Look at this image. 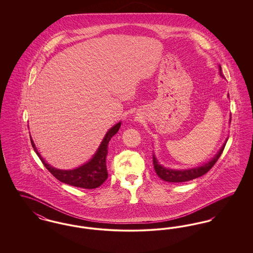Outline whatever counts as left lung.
<instances>
[{"label":"left lung","mask_w":253,"mask_h":253,"mask_svg":"<svg viewBox=\"0 0 253 253\" xmlns=\"http://www.w3.org/2000/svg\"><path fill=\"white\" fill-rule=\"evenodd\" d=\"M219 68H220V76L222 78H224V75L222 73L221 66H219ZM227 141H228V139L226 140V142L222 146L220 151L217 153L216 156L213 157L210 162L202 165L201 167L189 169H166L162 167L160 164H158L157 158L155 157V156H153L154 168L156 169L157 175L162 180L167 181V182H173V183H179V182L193 180V179H195L197 177H200V176L204 175L205 173H207L214 166V164L216 163L217 160L219 159V157H221V155H222V153H223V151L225 149V146H226Z\"/></svg>","instance_id":"8db88e82"}]
</instances>
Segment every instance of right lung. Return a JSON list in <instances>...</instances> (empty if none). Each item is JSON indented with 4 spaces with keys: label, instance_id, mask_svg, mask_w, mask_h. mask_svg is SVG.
<instances>
[{
    "label": "right lung",
    "instance_id": "1",
    "mask_svg": "<svg viewBox=\"0 0 253 253\" xmlns=\"http://www.w3.org/2000/svg\"><path fill=\"white\" fill-rule=\"evenodd\" d=\"M121 125V122H119L109 130L106 135L104 136L99 148L97 149L95 156L89 162L81 166L80 168L70 169V170L58 169L51 167L49 164L45 163L43 158H42L41 155L38 153L33 140L31 138L30 140L34 151L36 152L38 157H40V159L42 160V164L58 180L78 188L96 189L108 177L107 167H106V157L108 154L109 141L111 140L113 135H115L120 130Z\"/></svg>",
    "mask_w": 253,
    "mask_h": 253
}]
</instances>
